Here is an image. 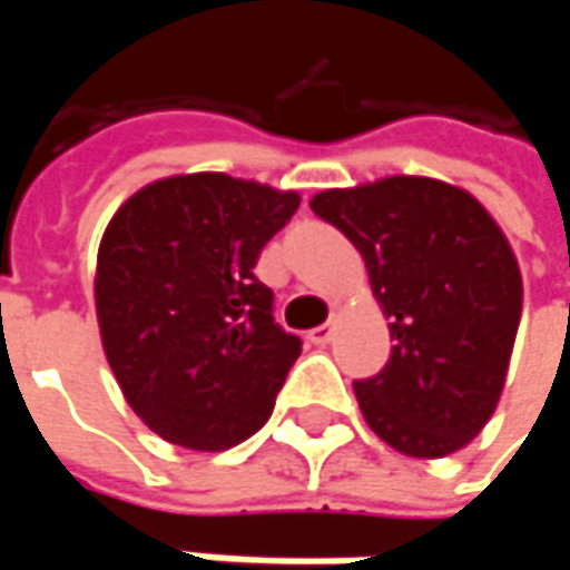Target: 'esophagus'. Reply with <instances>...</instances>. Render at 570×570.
<instances>
[{"label":"esophagus","mask_w":570,"mask_h":570,"mask_svg":"<svg viewBox=\"0 0 570 570\" xmlns=\"http://www.w3.org/2000/svg\"><path fill=\"white\" fill-rule=\"evenodd\" d=\"M333 336H336V323H333V320H330V323H323V326H317V330H311V342H314V345H330Z\"/></svg>","instance_id":"34e87169"}]
</instances>
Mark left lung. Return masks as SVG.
I'll return each mask as SVG.
<instances>
[{
	"label": "left lung",
	"mask_w": 570,
	"mask_h": 570,
	"mask_svg": "<svg viewBox=\"0 0 570 570\" xmlns=\"http://www.w3.org/2000/svg\"><path fill=\"white\" fill-rule=\"evenodd\" d=\"M311 208L358 247L396 342L355 381L364 422L405 456L466 448L501 400L523 307L504 230L466 189L403 174L323 189Z\"/></svg>",
	"instance_id": "1"
}]
</instances>
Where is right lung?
Wrapping results in <instances>:
<instances>
[{
  "instance_id": "right-lung-1",
  "label": "right lung",
  "mask_w": 570,
  "mask_h": 570,
  "mask_svg": "<svg viewBox=\"0 0 570 570\" xmlns=\"http://www.w3.org/2000/svg\"><path fill=\"white\" fill-rule=\"evenodd\" d=\"M297 206L292 189L180 174L129 196L104 230V355L126 403L170 444L234 448L273 415L301 340L275 323L253 266Z\"/></svg>"
}]
</instances>
